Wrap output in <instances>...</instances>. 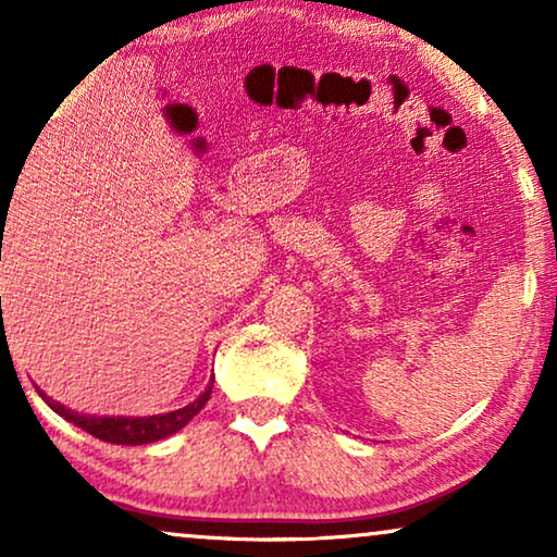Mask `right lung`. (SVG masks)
<instances>
[{
  "instance_id": "add662e5",
  "label": "right lung",
  "mask_w": 557,
  "mask_h": 557,
  "mask_svg": "<svg viewBox=\"0 0 557 557\" xmlns=\"http://www.w3.org/2000/svg\"><path fill=\"white\" fill-rule=\"evenodd\" d=\"M215 380V377H212ZM212 380L205 387V393H200V398H195L193 403H187L185 408L180 410H170V413H159V416H88V413H78V410H71L65 406H60L58 400H52L45 395L42 391L40 398L48 403V406L55 410L58 416H63L65 421H71L73 425H78L90 436L109 441V444H121V446H141V444H154V441H162L172 433H177L180 429L193 421V418L200 413L205 403L210 400L212 393Z\"/></svg>"
}]
</instances>
